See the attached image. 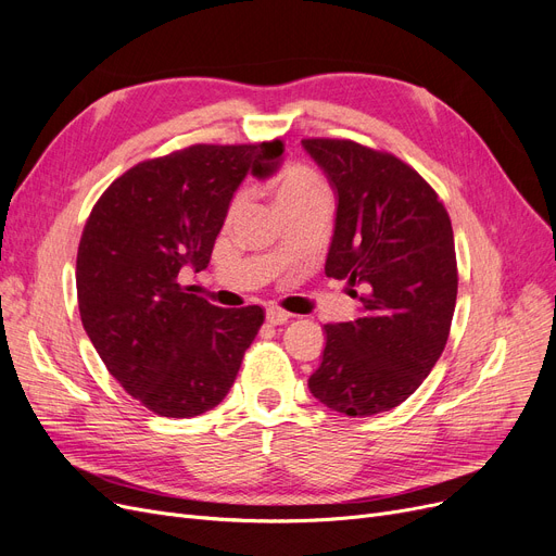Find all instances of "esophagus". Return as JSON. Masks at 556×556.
Listing matches in <instances>:
<instances>
[{"label":"esophagus","mask_w":556,"mask_h":556,"mask_svg":"<svg viewBox=\"0 0 556 556\" xmlns=\"http://www.w3.org/2000/svg\"><path fill=\"white\" fill-rule=\"evenodd\" d=\"M289 318H291V314L279 309V306H267V309H265V320L273 323V325H283Z\"/></svg>","instance_id":"1"}]
</instances>
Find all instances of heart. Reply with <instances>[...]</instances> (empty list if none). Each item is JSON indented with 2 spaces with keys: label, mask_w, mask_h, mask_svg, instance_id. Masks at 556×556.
<instances>
[{
  "label": "heart",
  "mask_w": 556,
  "mask_h": 556,
  "mask_svg": "<svg viewBox=\"0 0 556 556\" xmlns=\"http://www.w3.org/2000/svg\"><path fill=\"white\" fill-rule=\"evenodd\" d=\"M314 197H327V185L314 169L302 167V164H293V167L283 169L277 182L279 208L304 199H314ZM238 205H240V199L236 201L233 208H238Z\"/></svg>",
  "instance_id": "b5f03b06"
}]
</instances>
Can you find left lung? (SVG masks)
Masks as SVG:
<instances>
[{
	"label": "left lung",
	"instance_id": "obj_1",
	"mask_svg": "<svg viewBox=\"0 0 556 556\" xmlns=\"http://www.w3.org/2000/svg\"><path fill=\"white\" fill-rule=\"evenodd\" d=\"M337 197L325 275L362 293L359 316L325 325L309 392L334 413L371 417L413 396L440 359L456 309L451 219L399 157L351 139H304Z\"/></svg>",
	"mask_w": 556,
	"mask_h": 556
}]
</instances>
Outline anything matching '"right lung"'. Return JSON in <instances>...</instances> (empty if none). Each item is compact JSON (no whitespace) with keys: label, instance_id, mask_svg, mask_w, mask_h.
I'll use <instances>...</instances> for the list:
<instances>
[{"label":"right lung","instance_id":"right-lung-1","mask_svg":"<svg viewBox=\"0 0 556 556\" xmlns=\"http://www.w3.org/2000/svg\"><path fill=\"white\" fill-rule=\"evenodd\" d=\"M281 141L197 147L139 162L93 205L77 250L79 316L126 392L160 417L208 413L238 376L261 306L222 309L180 289L208 267L247 174L277 172Z\"/></svg>","mask_w":556,"mask_h":556}]
</instances>
